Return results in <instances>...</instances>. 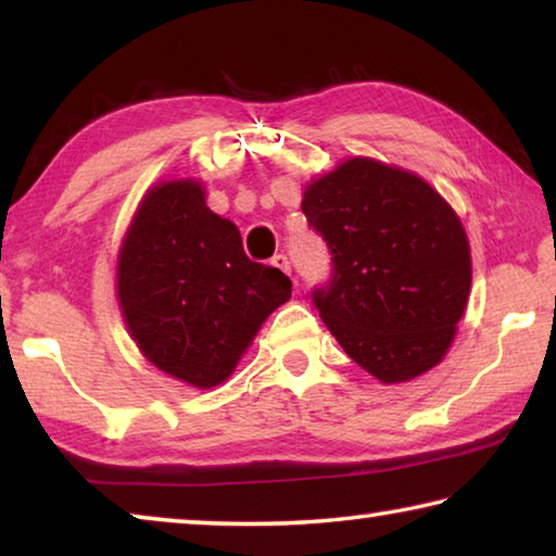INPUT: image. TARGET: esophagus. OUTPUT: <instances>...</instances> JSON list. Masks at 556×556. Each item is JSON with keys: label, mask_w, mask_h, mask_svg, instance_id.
Here are the masks:
<instances>
[{"label": "esophagus", "mask_w": 556, "mask_h": 556, "mask_svg": "<svg viewBox=\"0 0 556 556\" xmlns=\"http://www.w3.org/2000/svg\"><path fill=\"white\" fill-rule=\"evenodd\" d=\"M271 265L285 271V275H291V265H289L287 255H275V257H271Z\"/></svg>", "instance_id": "obj_1"}]
</instances>
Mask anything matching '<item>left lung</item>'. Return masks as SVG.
Returning <instances> with one entry per match:
<instances>
[{"label":"left lung","mask_w":556,"mask_h":556,"mask_svg":"<svg viewBox=\"0 0 556 556\" xmlns=\"http://www.w3.org/2000/svg\"><path fill=\"white\" fill-rule=\"evenodd\" d=\"M331 250L314 304L343 351L384 384L444 361L470 291V244L425 178L353 156L314 178L301 201Z\"/></svg>","instance_id":"1"}]
</instances>
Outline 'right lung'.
<instances>
[{"mask_svg":"<svg viewBox=\"0 0 556 556\" xmlns=\"http://www.w3.org/2000/svg\"><path fill=\"white\" fill-rule=\"evenodd\" d=\"M289 296V277L244 255L238 225L205 205L201 181L174 178L144 193L117 255V301L154 368L215 388Z\"/></svg>","mask_w":556,"mask_h":556,"instance_id":"1","label":"right lung"}]
</instances>
